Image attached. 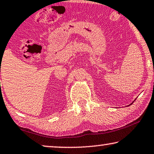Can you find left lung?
Segmentation results:
<instances>
[{
  "instance_id": "obj_1",
  "label": "left lung",
  "mask_w": 154,
  "mask_h": 154,
  "mask_svg": "<svg viewBox=\"0 0 154 154\" xmlns=\"http://www.w3.org/2000/svg\"><path fill=\"white\" fill-rule=\"evenodd\" d=\"M135 100H136V99H135ZM135 100H134V101H135ZM134 101H133V102H134ZM133 103H132L131 104H133ZM129 105H128V106H129Z\"/></svg>"
}]
</instances>
